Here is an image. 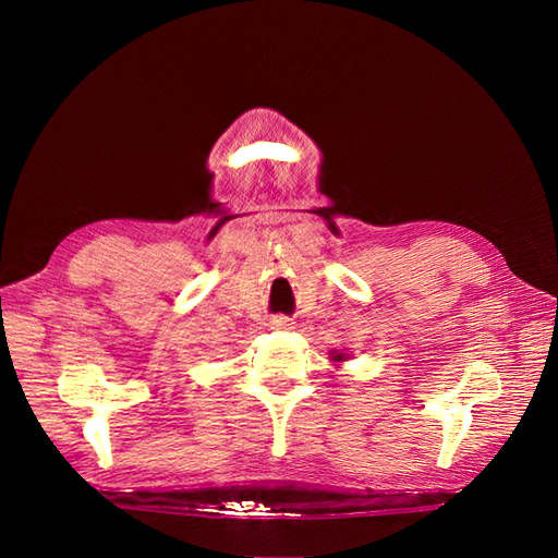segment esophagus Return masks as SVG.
<instances>
[{
  "label": "esophagus",
  "mask_w": 558,
  "mask_h": 558,
  "mask_svg": "<svg viewBox=\"0 0 558 558\" xmlns=\"http://www.w3.org/2000/svg\"><path fill=\"white\" fill-rule=\"evenodd\" d=\"M269 326H272L275 330H286V328H291L293 324H291V318L289 316H275L272 320H269Z\"/></svg>",
  "instance_id": "34e87169"
}]
</instances>
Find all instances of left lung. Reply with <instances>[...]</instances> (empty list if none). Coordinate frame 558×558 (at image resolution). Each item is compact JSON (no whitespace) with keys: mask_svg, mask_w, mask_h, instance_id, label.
Listing matches in <instances>:
<instances>
[{"mask_svg":"<svg viewBox=\"0 0 558 558\" xmlns=\"http://www.w3.org/2000/svg\"><path fill=\"white\" fill-rule=\"evenodd\" d=\"M332 361H344V353H337V356H332Z\"/></svg>","mask_w":558,"mask_h":558,"instance_id":"1","label":"left lung"}]
</instances>
